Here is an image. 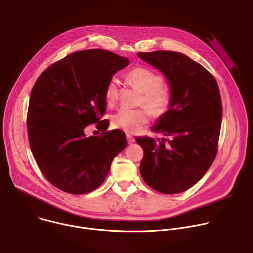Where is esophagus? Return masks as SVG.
<instances>
[{
  "instance_id": "esophagus-1",
  "label": "esophagus",
  "mask_w": 253,
  "mask_h": 253,
  "mask_svg": "<svg viewBox=\"0 0 253 253\" xmlns=\"http://www.w3.org/2000/svg\"><path fill=\"white\" fill-rule=\"evenodd\" d=\"M126 138H127V142H128L129 144H131V143H134V142H135L134 137H133V136H131L130 134H127V135H126Z\"/></svg>"
}]
</instances>
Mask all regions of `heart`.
<instances>
[{
    "mask_svg": "<svg viewBox=\"0 0 253 253\" xmlns=\"http://www.w3.org/2000/svg\"><path fill=\"white\" fill-rule=\"evenodd\" d=\"M127 80L142 92L140 103L145 107L138 109H120L112 116V125L128 133H137L151 118L164 115L171 105V93L161 85L162 77L147 67H136L127 74ZM118 97V80L112 77L105 87V99L108 105H113ZM152 113L150 114V112Z\"/></svg>",
    "mask_w": 253,
    "mask_h": 253,
    "instance_id": "obj_1",
    "label": "heart"
}]
</instances>
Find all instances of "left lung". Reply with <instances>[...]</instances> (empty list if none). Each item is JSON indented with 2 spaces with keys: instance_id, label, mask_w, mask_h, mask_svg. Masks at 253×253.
I'll return each instance as SVG.
<instances>
[{
  "instance_id": "obj_1",
  "label": "left lung",
  "mask_w": 253,
  "mask_h": 253,
  "mask_svg": "<svg viewBox=\"0 0 253 253\" xmlns=\"http://www.w3.org/2000/svg\"><path fill=\"white\" fill-rule=\"evenodd\" d=\"M168 79L169 110L151 130L165 138H136L144 155V181L164 194L188 190L204 176L218 149L222 102L213 75L186 55L173 51L138 52Z\"/></svg>"
}]
</instances>
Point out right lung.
<instances>
[{"label": "right lung", "instance_id": "1", "mask_svg": "<svg viewBox=\"0 0 253 253\" xmlns=\"http://www.w3.org/2000/svg\"><path fill=\"white\" fill-rule=\"evenodd\" d=\"M128 64L110 51L83 50L55 62L36 81L27 114L29 144L42 174L60 190H95L126 147L125 133L107 131L109 121L101 118L106 84ZM91 124L102 131L99 136L84 135Z\"/></svg>", "mask_w": 253, "mask_h": 253}]
</instances>
